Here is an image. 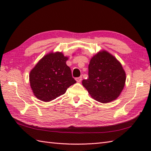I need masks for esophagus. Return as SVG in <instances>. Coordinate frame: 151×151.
<instances>
[{"label":"esophagus","instance_id":"esophagus-1","mask_svg":"<svg viewBox=\"0 0 151 151\" xmlns=\"http://www.w3.org/2000/svg\"><path fill=\"white\" fill-rule=\"evenodd\" d=\"M75 80H76V81L77 82H81V81H82V76H80V77L76 78Z\"/></svg>","mask_w":151,"mask_h":151}]
</instances>
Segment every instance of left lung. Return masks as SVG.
Masks as SVG:
<instances>
[{"instance_id":"left-lung-1","label":"left lung","mask_w":151,"mask_h":151,"mask_svg":"<svg viewBox=\"0 0 151 151\" xmlns=\"http://www.w3.org/2000/svg\"><path fill=\"white\" fill-rule=\"evenodd\" d=\"M89 78L82 85L91 97L101 103L117 99L125 85L126 73L116 58L102 50L93 56L88 66Z\"/></svg>"}]
</instances>
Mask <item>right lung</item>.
Segmentation results:
<instances>
[{"label":"right lung","mask_w":151,"mask_h":151,"mask_svg":"<svg viewBox=\"0 0 151 151\" xmlns=\"http://www.w3.org/2000/svg\"><path fill=\"white\" fill-rule=\"evenodd\" d=\"M68 57L62 52H51L45 55L31 70L30 87L35 97L49 102L65 93L67 88L76 82L70 67Z\"/></svg>","instance_id":"1"}]
</instances>
